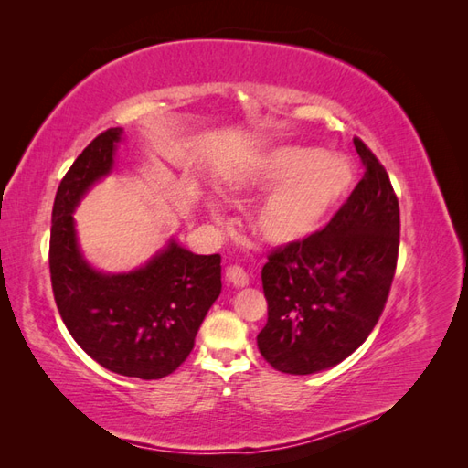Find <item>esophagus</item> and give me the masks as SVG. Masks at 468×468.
Returning a JSON list of instances; mask_svg holds the SVG:
<instances>
[{
	"instance_id": "34e87169",
	"label": "esophagus",
	"mask_w": 468,
	"mask_h": 468,
	"mask_svg": "<svg viewBox=\"0 0 468 468\" xmlns=\"http://www.w3.org/2000/svg\"><path fill=\"white\" fill-rule=\"evenodd\" d=\"M225 280L231 283L233 287H245L247 283H250V277H247V273L241 270V267H227L225 271Z\"/></svg>"
}]
</instances>
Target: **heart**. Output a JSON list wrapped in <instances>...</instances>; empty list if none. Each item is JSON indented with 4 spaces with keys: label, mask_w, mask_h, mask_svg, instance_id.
Instances as JSON below:
<instances>
[{
    "label": "heart",
    "mask_w": 468,
    "mask_h": 468,
    "mask_svg": "<svg viewBox=\"0 0 468 468\" xmlns=\"http://www.w3.org/2000/svg\"><path fill=\"white\" fill-rule=\"evenodd\" d=\"M354 183L356 171L347 156L283 144L235 176L233 191H271L253 208L250 229L265 245L287 247L320 233L347 201Z\"/></svg>",
    "instance_id": "1"
}]
</instances>
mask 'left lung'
Masks as SVG:
<instances>
[{
	"label": "left lung",
	"instance_id": "left-lung-1",
	"mask_svg": "<svg viewBox=\"0 0 468 468\" xmlns=\"http://www.w3.org/2000/svg\"><path fill=\"white\" fill-rule=\"evenodd\" d=\"M366 166L350 198L307 241L280 247L263 265L267 324L260 352L283 374H315L346 360L370 335L390 293L400 243L399 198L360 138Z\"/></svg>",
	"mask_w": 468,
	"mask_h": 468
}]
</instances>
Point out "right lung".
<instances>
[{"label":"right lung","instance_id":"1","mask_svg":"<svg viewBox=\"0 0 468 468\" xmlns=\"http://www.w3.org/2000/svg\"><path fill=\"white\" fill-rule=\"evenodd\" d=\"M122 128L88 144L54 198L49 275L58 312L76 344L106 370L158 380L195 346L208 307L221 293V255H195L175 237L138 270L98 271L78 243L74 211L112 173Z\"/></svg>","mask_w":468,"mask_h":468}]
</instances>
